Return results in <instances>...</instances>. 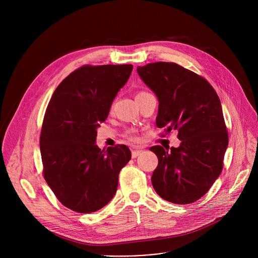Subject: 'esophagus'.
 <instances>
[{
  "label": "esophagus",
  "mask_w": 258,
  "mask_h": 258,
  "mask_svg": "<svg viewBox=\"0 0 258 258\" xmlns=\"http://www.w3.org/2000/svg\"><path fill=\"white\" fill-rule=\"evenodd\" d=\"M140 154H141V151H139V150H133L132 151V157L133 158H137Z\"/></svg>",
  "instance_id": "obj_1"
}]
</instances>
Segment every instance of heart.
Instances as JSON below:
<instances>
[{
	"instance_id": "1",
	"label": "heart",
	"mask_w": 258,
	"mask_h": 258,
	"mask_svg": "<svg viewBox=\"0 0 258 258\" xmlns=\"http://www.w3.org/2000/svg\"><path fill=\"white\" fill-rule=\"evenodd\" d=\"M126 137H127V139L128 140H131V141H137L138 140V138L135 136V135L133 134V133H131V132H128L127 134H126Z\"/></svg>"
}]
</instances>
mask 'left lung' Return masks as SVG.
Instances as JSON below:
<instances>
[{
	"label": "left lung",
	"mask_w": 258,
	"mask_h": 258,
	"mask_svg": "<svg viewBox=\"0 0 258 258\" xmlns=\"http://www.w3.org/2000/svg\"><path fill=\"white\" fill-rule=\"evenodd\" d=\"M144 84L159 100L156 124L178 131L179 147H151L158 157L152 175L156 192L174 204H190L219 178L228 147V133L218 94L202 76L174 63L138 67Z\"/></svg>",
	"instance_id": "obj_1"
}]
</instances>
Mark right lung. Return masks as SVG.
<instances>
[{
	"instance_id": "1",
	"label": "right lung",
	"mask_w": 258,
	"mask_h": 258,
	"mask_svg": "<svg viewBox=\"0 0 258 258\" xmlns=\"http://www.w3.org/2000/svg\"><path fill=\"white\" fill-rule=\"evenodd\" d=\"M133 70L132 64L84 66L67 76L47 106L39 146L44 178L63 206L79 213L104 207L132 158L126 145L100 150L97 128Z\"/></svg>"
}]
</instances>
